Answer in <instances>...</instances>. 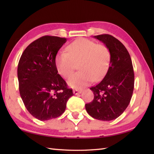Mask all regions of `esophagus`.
I'll return each mask as SVG.
<instances>
[{"mask_svg": "<svg viewBox=\"0 0 154 154\" xmlns=\"http://www.w3.org/2000/svg\"><path fill=\"white\" fill-rule=\"evenodd\" d=\"M73 94H75V95H77V94H81V92H82V91H81V90H77V89H75V90H74L73 91Z\"/></svg>", "mask_w": 154, "mask_h": 154, "instance_id": "obj_1", "label": "esophagus"}]
</instances>
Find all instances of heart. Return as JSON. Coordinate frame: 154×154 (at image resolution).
<instances>
[{
  "mask_svg": "<svg viewBox=\"0 0 154 154\" xmlns=\"http://www.w3.org/2000/svg\"><path fill=\"white\" fill-rule=\"evenodd\" d=\"M67 51L55 55V63L58 73L65 79L73 74L79 62L78 73L73 75L67 83L73 89H81L94 81L102 79L110 62V51L105 45L97 44L89 39L81 38L67 47Z\"/></svg>",
  "mask_w": 154,
  "mask_h": 154,
  "instance_id": "1",
  "label": "heart"
}]
</instances>
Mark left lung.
<instances>
[{
  "label": "left lung",
  "instance_id": "left-lung-1",
  "mask_svg": "<svg viewBox=\"0 0 154 154\" xmlns=\"http://www.w3.org/2000/svg\"><path fill=\"white\" fill-rule=\"evenodd\" d=\"M110 51V66L103 81L90 88L94 94L92 102L85 104L88 114L95 119L109 121L120 116L131 100L134 73L131 57L125 46L109 34L94 35Z\"/></svg>",
  "mask_w": 154,
  "mask_h": 154
}]
</instances>
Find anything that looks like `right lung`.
I'll return each mask as SVG.
<instances>
[{
    "instance_id": "add662e5",
    "label": "right lung",
    "mask_w": 154,
    "mask_h": 154,
    "mask_svg": "<svg viewBox=\"0 0 154 154\" xmlns=\"http://www.w3.org/2000/svg\"><path fill=\"white\" fill-rule=\"evenodd\" d=\"M66 42V38L45 35L29 45L20 59V94L28 112L41 121L61 116L73 95L55 63V55Z\"/></svg>"
}]
</instances>
